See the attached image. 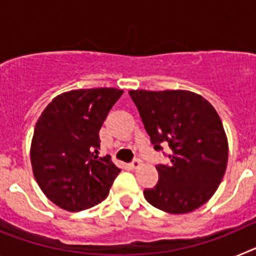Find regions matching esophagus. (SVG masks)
I'll list each match as a JSON object with an SVG mask.
<instances>
[{"label": "esophagus", "instance_id": "34e87169", "mask_svg": "<svg viewBox=\"0 0 256 256\" xmlns=\"http://www.w3.org/2000/svg\"><path fill=\"white\" fill-rule=\"evenodd\" d=\"M141 164H142L141 159H138V158H134V159L132 160V162H130V166H132L133 169H137L141 166Z\"/></svg>", "mask_w": 256, "mask_h": 256}]
</instances>
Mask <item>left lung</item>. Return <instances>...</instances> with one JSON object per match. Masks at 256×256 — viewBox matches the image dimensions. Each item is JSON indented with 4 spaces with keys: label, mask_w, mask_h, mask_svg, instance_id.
<instances>
[{
    "label": "left lung",
    "mask_w": 256,
    "mask_h": 256,
    "mask_svg": "<svg viewBox=\"0 0 256 256\" xmlns=\"http://www.w3.org/2000/svg\"><path fill=\"white\" fill-rule=\"evenodd\" d=\"M130 96L154 148H170V162L156 165L159 180L144 190V198L170 214L194 212L214 195L227 168V136L218 112L202 96L182 90H137Z\"/></svg>",
    "instance_id": "8db88e82"
}]
</instances>
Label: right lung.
<instances>
[{
  "mask_svg": "<svg viewBox=\"0 0 256 256\" xmlns=\"http://www.w3.org/2000/svg\"><path fill=\"white\" fill-rule=\"evenodd\" d=\"M122 94L116 88L65 92L38 119L32 140V168L40 190L61 209L80 212L108 198L120 169L110 155L98 156V133Z\"/></svg>",
  "mask_w": 256,
  "mask_h": 256,
  "instance_id": "1",
  "label": "right lung"
}]
</instances>
